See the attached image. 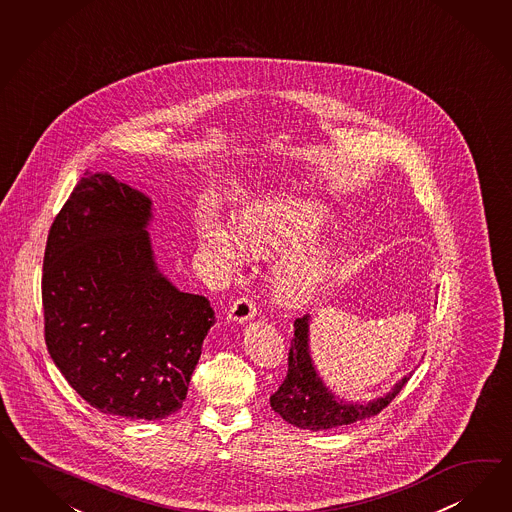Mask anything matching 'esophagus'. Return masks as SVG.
I'll use <instances>...</instances> for the list:
<instances>
[{
	"label": "esophagus",
	"mask_w": 512,
	"mask_h": 512,
	"mask_svg": "<svg viewBox=\"0 0 512 512\" xmlns=\"http://www.w3.org/2000/svg\"><path fill=\"white\" fill-rule=\"evenodd\" d=\"M254 316H256V303L247 295L239 297L237 301H234V305L230 307V310H228V320L230 322H249Z\"/></svg>",
	"instance_id": "obj_1"
}]
</instances>
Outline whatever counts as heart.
<instances>
[{"label":"heart","instance_id":"b5f03b06","mask_svg":"<svg viewBox=\"0 0 512 512\" xmlns=\"http://www.w3.org/2000/svg\"><path fill=\"white\" fill-rule=\"evenodd\" d=\"M325 222L318 205L299 209L286 205H252L241 211L237 226L245 249L254 256H271L297 247L316 234ZM200 245L219 256L228 269L243 262V246L228 228L215 217H205L198 228ZM333 271V252L327 247H314L286 258L278 265L275 282L278 292L293 303L307 301L320 292Z\"/></svg>","mask_w":512,"mask_h":512}]
</instances>
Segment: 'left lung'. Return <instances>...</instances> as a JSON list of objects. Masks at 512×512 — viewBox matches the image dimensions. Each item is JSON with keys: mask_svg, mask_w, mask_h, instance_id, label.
I'll use <instances>...</instances> for the list:
<instances>
[{"mask_svg": "<svg viewBox=\"0 0 512 512\" xmlns=\"http://www.w3.org/2000/svg\"><path fill=\"white\" fill-rule=\"evenodd\" d=\"M310 333V316L297 318L293 323V338L288 353V374L273 393L269 402L278 415L301 430H329L346 424L357 423L368 417L378 415L381 409L387 408L402 387L411 378V372L387 395L378 396L370 402H346L325 387L316 366L310 357L308 346Z\"/></svg>", "mask_w": 512, "mask_h": 512, "instance_id": "8db88e82", "label": "left lung"}]
</instances>
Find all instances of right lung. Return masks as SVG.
<instances>
[{
    "mask_svg": "<svg viewBox=\"0 0 512 512\" xmlns=\"http://www.w3.org/2000/svg\"><path fill=\"white\" fill-rule=\"evenodd\" d=\"M151 200L86 172L44 249L46 348L89 406L164 419L183 406L215 310L162 275L147 234Z\"/></svg>",
    "mask_w": 512,
    "mask_h": 512,
    "instance_id": "add662e5",
    "label": "right lung"
}]
</instances>
